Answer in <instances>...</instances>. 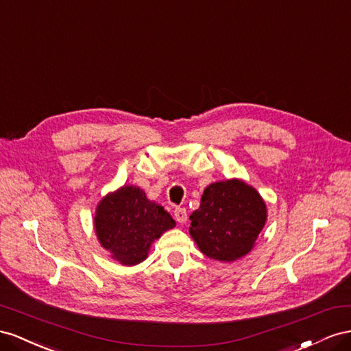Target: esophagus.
I'll use <instances>...</instances> for the list:
<instances>
[{
	"label": "esophagus",
	"mask_w": 351,
	"mask_h": 351,
	"mask_svg": "<svg viewBox=\"0 0 351 351\" xmlns=\"http://www.w3.org/2000/svg\"><path fill=\"white\" fill-rule=\"evenodd\" d=\"M175 219H176V222H178V223H181V225L186 223V220H188L186 210H185V208H182V207H178V208H175Z\"/></svg>",
	"instance_id": "esophagus-1"
}]
</instances>
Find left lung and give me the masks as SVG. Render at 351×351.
<instances>
[{"mask_svg": "<svg viewBox=\"0 0 351 351\" xmlns=\"http://www.w3.org/2000/svg\"><path fill=\"white\" fill-rule=\"evenodd\" d=\"M189 220V235L199 252L231 263L254 248L266 225L267 207L254 186L232 178L206 186Z\"/></svg>", "mask_w": 351, "mask_h": 351, "instance_id": "8db88e82", "label": "left lung"}]
</instances>
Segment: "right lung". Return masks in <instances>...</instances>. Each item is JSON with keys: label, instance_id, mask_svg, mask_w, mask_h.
<instances>
[{"label": "right lung", "instance_id": "right-lung-1", "mask_svg": "<svg viewBox=\"0 0 351 351\" xmlns=\"http://www.w3.org/2000/svg\"><path fill=\"white\" fill-rule=\"evenodd\" d=\"M175 226L165 207L148 199L144 189L135 185L104 195L94 216L98 243L123 266L144 262L156 239Z\"/></svg>", "mask_w": 351, "mask_h": 351}]
</instances>
